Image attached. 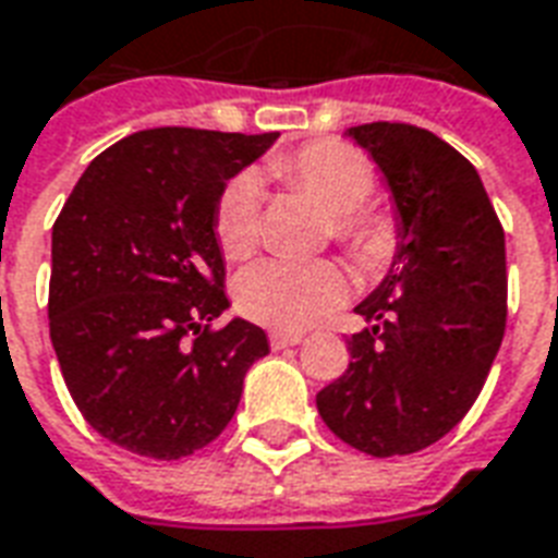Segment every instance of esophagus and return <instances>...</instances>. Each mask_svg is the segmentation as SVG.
I'll return each mask as SVG.
<instances>
[{
	"mask_svg": "<svg viewBox=\"0 0 558 558\" xmlns=\"http://www.w3.org/2000/svg\"><path fill=\"white\" fill-rule=\"evenodd\" d=\"M268 342H271V349H287V345H299L301 333H295V331H271V333H268Z\"/></svg>",
	"mask_w": 558,
	"mask_h": 558,
	"instance_id": "esophagus-1",
	"label": "esophagus"
}]
</instances>
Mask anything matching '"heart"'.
Here are the masks:
<instances>
[{
	"label": "heart",
	"instance_id": "heart-1",
	"mask_svg": "<svg viewBox=\"0 0 558 558\" xmlns=\"http://www.w3.org/2000/svg\"><path fill=\"white\" fill-rule=\"evenodd\" d=\"M268 174L313 197L331 213V236L366 271H381L399 251V218L373 204L375 165L349 144L322 138L268 159ZM216 239L221 254L245 259L259 242V185L233 177L218 197ZM345 275L331 259H259L236 278V307L278 331L311 328L345 299Z\"/></svg>",
	"mask_w": 558,
	"mask_h": 558
}]
</instances>
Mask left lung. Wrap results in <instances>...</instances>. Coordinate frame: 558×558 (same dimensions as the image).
<instances>
[{
    "label": "left lung",
    "instance_id": "1",
    "mask_svg": "<svg viewBox=\"0 0 558 558\" xmlns=\"http://www.w3.org/2000/svg\"><path fill=\"white\" fill-rule=\"evenodd\" d=\"M387 177L399 251L354 313L349 369L316 396L325 426L366 456H411L464 420L506 333V233L476 168L435 132L349 130Z\"/></svg>",
    "mask_w": 558,
    "mask_h": 558
}]
</instances>
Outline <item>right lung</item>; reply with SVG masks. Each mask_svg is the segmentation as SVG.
<instances>
[{"label":"right lung","mask_w":558,"mask_h":558,"mask_svg":"<svg viewBox=\"0 0 558 558\" xmlns=\"http://www.w3.org/2000/svg\"><path fill=\"white\" fill-rule=\"evenodd\" d=\"M278 132L159 126L85 168L52 225L49 337L94 432L177 461L233 420L266 331L227 311L216 206Z\"/></svg>","instance_id":"add662e5"}]
</instances>
